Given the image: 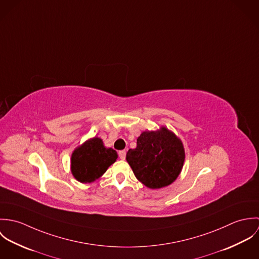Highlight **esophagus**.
Returning <instances> with one entry per match:
<instances>
[{
    "label": "esophagus",
    "mask_w": 259,
    "mask_h": 259,
    "mask_svg": "<svg viewBox=\"0 0 259 259\" xmlns=\"http://www.w3.org/2000/svg\"><path fill=\"white\" fill-rule=\"evenodd\" d=\"M125 155H126V151L125 150H119L118 151V156H119L120 159H124Z\"/></svg>",
    "instance_id": "34e87169"
}]
</instances>
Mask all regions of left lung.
I'll use <instances>...</instances> for the list:
<instances>
[{
	"label": "left lung",
	"mask_w": 259,
	"mask_h": 259,
	"mask_svg": "<svg viewBox=\"0 0 259 259\" xmlns=\"http://www.w3.org/2000/svg\"><path fill=\"white\" fill-rule=\"evenodd\" d=\"M182 142L168 130L144 132L137 148L128 149L126 160L136 178L148 188H161L174 183L184 165Z\"/></svg>",
	"instance_id": "1"
}]
</instances>
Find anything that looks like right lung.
I'll return each instance as SVG.
<instances>
[{"mask_svg": "<svg viewBox=\"0 0 259 259\" xmlns=\"http://www.w3.org/2000/svg\"><path fill=\"white\" fill-rule=\"evenodd\" d=\"M117 158L116 151L105 148L99 138H94L76 148L72 155V172L79 183L98 180Z\"/></svg>", "mask_w": 259, "mask_h": 259, "instance_id": "add662e5", "label": "right lung"}]
</instances>
